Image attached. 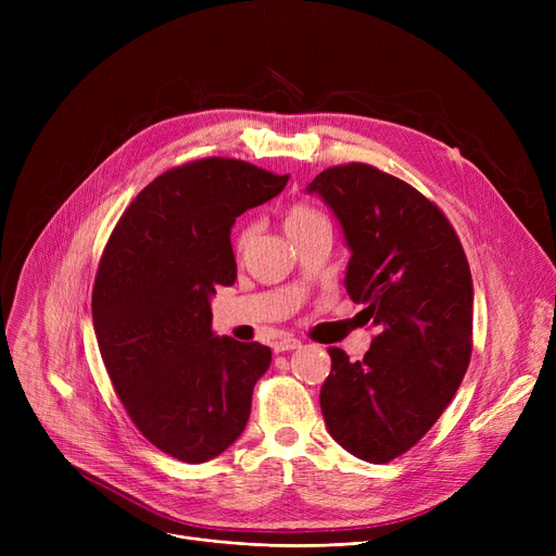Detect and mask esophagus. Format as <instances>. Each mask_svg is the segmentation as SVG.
<instances>
[{
  "instance_id": "1",
  "label": "esophagus",
  "mask_w": 556,
  "mask_h": 556,
  "mask_svg": "<svg viewBox=\"0 0 556 556\" xmlns=\"http://www.w3.org/2000/svg\"><path fill=\"white\" fill-rule=\"evenodd\" d=\"M302 346V342L298 340V338H293V336H281V338H277L275 342H273V349L277 354H281V352H293V349H300Z\"/></svg>"
}]
</instances>
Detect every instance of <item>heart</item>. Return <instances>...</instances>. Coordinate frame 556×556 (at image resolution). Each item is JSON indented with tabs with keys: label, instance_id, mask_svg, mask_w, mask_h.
<instances>
[{
	"label": "heart",
	"instance_id": "1",
	"mask_svg": "<svg viewBox=\"0 0 556 556\" xmlns=\"http://www.w3.org/2000/svg\"><path fill=\"white\" fill-rule=\"evenodd\" d=\"M325 225H329L327 216L323 212L308 207V204H293V207H290L288 214H286L288 237H295V233H302V231L313 229V227H325ZM252 237H254L252 225H243L239 229L237 239H233V250H237V254H245Z\"/></svg>",
	"mask_w": 556,
	"mask_h": 556
}]
</instances>
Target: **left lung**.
Instances as JSON below:
<instances>
[{
  "label": "left lung",
  "mask_w": 556,
  "mask_h": 556,
  "mask_svg": "<svg viewBox=\"0 0 556 556\" xmlns=\"http://www.w3.org/2000/svg\"><path fill=\"white\" fill-rule=\"evenodd\" d=\"M340 223L352 252L344 286L378 327L352 363L329 349L319 392L333 440L383 464L442 417L471 361L473 279L446 216L407 182L369 164L333 166L306 187Z\"/></svg>",
  "instance_id": "obj_1"
}]
</instances>
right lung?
<instances>
[{"label": "right lung", "mask_w": 556, "mask_h": 556, "mask_svg": "<svg viewBox=\"0 0 556 556\" xmlns=\"http://www.w3.org/2000/svg\"><path fill=\"white\" fill-rule=\"evenodd\" d=\"M288 175L207 157L166 170L116 223L92 293L101 358L139 432L189 464L239 440L273 352L212 331L216 286L237 279L231 225Z\"/></svg>", "instance_id": "1"}]
</instances>
